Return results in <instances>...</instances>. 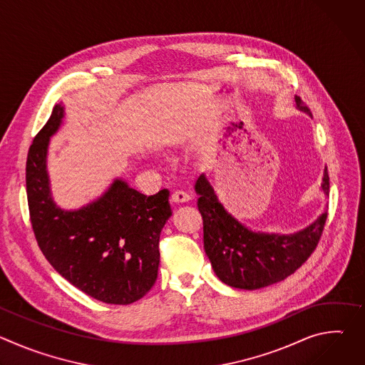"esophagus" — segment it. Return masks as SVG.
<instances>
[{"label":"esophagus","mask_w":365,"mask_h":365,"mask_svg":"<svg viewBox=\"0 0 365 365\" xmlns=\"http://www.w3.org/2000/svg\"><path fill=\"white\" fill-rule=\"evenodd\" d=\"M189 200H190V195L185 190H176L172 195V202H175V203H185Z\"/></svg>","instance_id":"esophagus-1"}]
</instances>
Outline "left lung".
I'll return each mask as SVG.
<instances>
[{
	"label": "left lung",
	"instance_id": "left-lung-1",
	"mask_svg": "<svg viewBox=\"0 0 365 365\" xmlns=\"http://www.w3.org/2000/svg\"><path fill=\"white\" fill-rule=\"evenodd\" d=\"M296 106L312 115L299 96ZM195 190L203 220L205 252L220 280L235 289H262L293 274L318 247L328 218L324 212L314 224L290 235L254 232L224 210L205 176L196 180ZM322 190L329 196L327 169Z\"/></svg>",
	"mask_w": 365,
	"mask_h": 365
}]
</instances>
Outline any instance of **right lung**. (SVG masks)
Masks as SVG:
<instances>
[{
  "label": "right lung",
  "mask_w": 365,
  "mask_h": 365,
  "mask_svg": "<svg viewBox=\"0 0 365 365\" xmlns=\"http://www.w3.org/2000/svg\"><path fill=\"white\" fill-rule=\"evenodd\" d=\"M63 118L55 106L34 137L26 165L30 221L36 241L53 269L88 296L111 304L141 299L158 279L162 228L172 217L169 190L145 196L123 180L79 211L51 200L46 172L48 138Z\"/></svg>",
  "instance_id": "add662e5"
}]
</instances>
